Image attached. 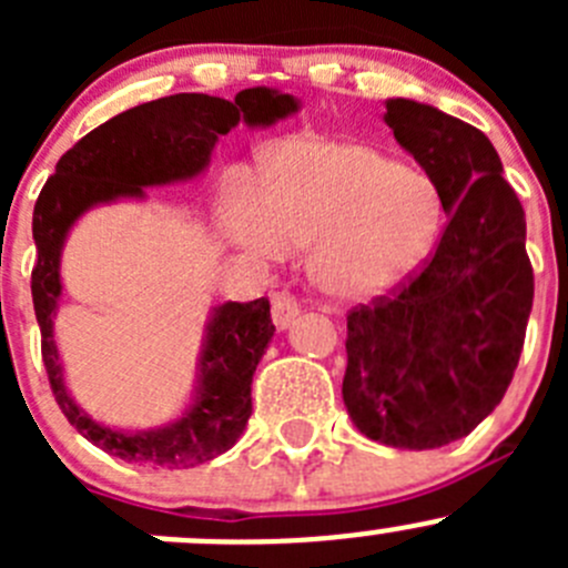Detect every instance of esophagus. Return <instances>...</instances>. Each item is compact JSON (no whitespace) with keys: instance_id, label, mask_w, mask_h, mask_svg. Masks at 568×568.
<instances>
[{"instance_id":"obj_1","label":"esophagus","mask_w":568,"mask_h":568,"mask_svg":"<svg viewBox=\"0 0 568 568\" xmlns=\"http://www.w3.org/2000/svg\"><path fill=\"white\" fill-rule=\"evenodd\" d=\"M296 316H300V302H296L294 294L280 291V294L272 296V318L277 329H288Z\"/></svg>"}]
</instances>
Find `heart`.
Listing matches in <instances>:
<instances>
[{"label":"heart","mask_w":568,"mask_h":568,"mask_svg":"<svg viewBox=\"0 0 568 568\" xmlns=\"http://www.w3.org/2000/svg\"><path fill=\"white\" fill-rule=\"evenodd\" d=\"M439 227L434 183L363 142L291 140L274 151L261 197L227 211L233 242L257 255L311 247L313 280L341 300H374L409 277Z\"/></svg>","instance_id":"1"}]
</instances>
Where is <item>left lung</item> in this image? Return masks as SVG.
<instances>
[{
    "label": "left lung",
    "mask_w": 568,
    "mask_h": 568,
    "mask_svg": "<svg viewBox=\"0 0 568 568\" xmlns=\"http://www.w3.org/2000/svg\"><path fill=\"white\" fill-rule=\"evenodd\" d=\"M385 123L448 214L423 268L348 313L343 404L368 439L404 450L467 437L503 400L532 307L525 211L484 131L387 101Z\"/></svg>",
    "instance_id": "8db88e82"
}]
</instances>
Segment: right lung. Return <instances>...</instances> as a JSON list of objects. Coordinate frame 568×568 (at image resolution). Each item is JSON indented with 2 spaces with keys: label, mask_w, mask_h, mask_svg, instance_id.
Listing matches in <instances>:
<instances>
[{
  "label": "right lung",
  "mask_w": 568,
  "mask_h": 568,
  "mask_svg": "<svg viewBox=\"0 0 568 568\" xmlns=\"http://www.w3.org/2000/svg\"><path fill=\"white\" fill-rule=\"evenodd\" d=\"M300 109L288 93L250 88L236 101L203 93H178L148 101L90 131L57 162L40 189L32 214L38 263L32 268V302L40 326V352L51 393L73 428L118 459L142 467L186 469L231 450L252 415V374L274 335L268 300L225 302L205 326L197 363V387L189 409L162 428L120 432L95 423L68 395L54 346L60 307V255L73 222L99 203L145 197V186L189 181L211 162L216 140L239 120L272 125Z\"/></svg>",
  "instance_id": "1"
}]
</instances>
